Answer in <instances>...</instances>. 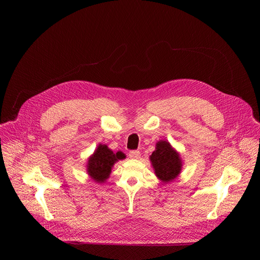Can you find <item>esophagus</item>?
Here are the masks:
<instances>
[{"label":"esophagus","mask_w":260,"mask_h":260,"mask_svg":"<svg viewBox=\"0 0 260 260\" xmlns=\"http://www.w3.org/2000/svg\"><path fill=\"white\" fill-rule=\"evenodd\" d=\"M128 156L132 159H138L140 156V152L138 151V149H134V151H129Z\"/></svg>","instance_id":"1"}]
</instances>
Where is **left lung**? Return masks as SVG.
Instances as JSON below:
<instances>
[{
    "label": "left lung",
    "mask_w": 260,
    "mask_h": 260,
    "mask_svg": "<svg viewBox=\"0 0 260 260\" xmlns=\"http://www.w3.org/2000/svg\"><path fill=\"white\" fill-rule=\"evenodd\" d=\"M152 161L155 174L163 182L174 180L181 171V160L169 142L159 141L156 145V151L149 157Z\"/></svg>",
    "instance_id": "8db88e82"
}]
</instances>
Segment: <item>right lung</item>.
<instances>
[{
  "instance_id": "1",
  "label": "right lung",
  "mask_w": 260,
  "mask_h": 260,
  "mask_svg": "<svg viewBox=\"0 0 260 260\" xmlns=\"http://www.w3.org/2000/svg\"><path fill=\"white\" fill-rule=\"evenodd\" d=\"M122 152L114 154L106 145L100 144L87 163V172L91 178L97 182H104L112 172V167L118 160L124 159Z\"/></svg>"
}]
</instances>
